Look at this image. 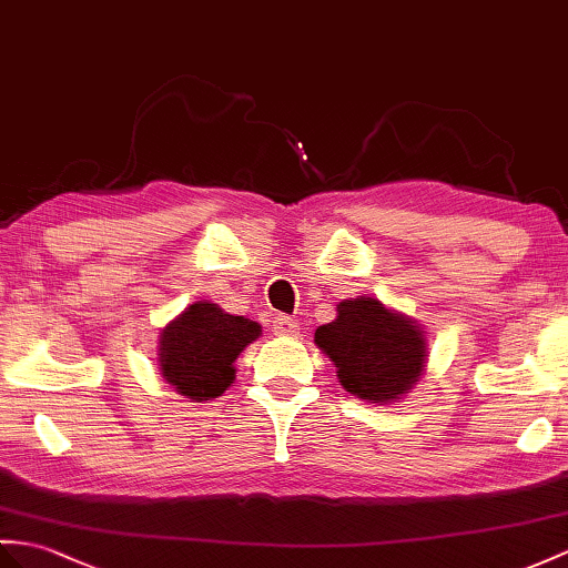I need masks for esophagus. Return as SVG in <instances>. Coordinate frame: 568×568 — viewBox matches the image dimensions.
Wrapping results in <instances>:
<instances>
[{"mask_svg":"<svg viewBox=\"0 0 568 568\" xmlns=\"http://www.w3.org/2000/svg\"><path fill=\"white\" fill-rule=\"evenodd\" d=\"M272 329H274V335H280V337H294V335H298V323L294 321V317H288V315H276L274 321H272Z\"/></svg>","mask_w":568,"mask_h":568,"instance_id":"esophagus-1","label":"esophagus"}]
</instances>
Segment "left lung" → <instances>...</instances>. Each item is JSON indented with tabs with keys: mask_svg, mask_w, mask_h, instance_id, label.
<instances>
[{
	"mask_svg": "<svg viewBox=\"0 0 568 568\" xmlns=\"http://www.w3.org/2000/svg\"><path fill=\"white\" fill-rule=\"evenodd\" d=\"M315 344L337 366L344 390L388 403L405 395L424 371V335L376 298L342 301L337 321L315 329Z\"/></svg>",
	"mask_w": 568,
	"mask_h": 568,
	"instance_id": "left-lung-1",
	"label": "left lung"
}]
</instances>
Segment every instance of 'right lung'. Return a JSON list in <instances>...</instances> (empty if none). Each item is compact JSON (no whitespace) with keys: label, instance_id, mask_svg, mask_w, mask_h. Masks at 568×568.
I'll use <instances>...</instances> for the list:
<instances>
[{"label":"right lung","instance_id":"right-lung-1","mask_svg":"<svg viewBox=\"0 0 568 568\" xmlns=\"http://www.w3.org/2000/svg\"><path fill=\"white\" fill-rule=\"evenodd\" d=\"M260 325L229 315L214 303H195L161 332V373L195 403L224 393L236 376V356L260 337Z\"/></svg>","mask_w":568,"mask_h":568}]
</instances>
